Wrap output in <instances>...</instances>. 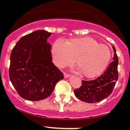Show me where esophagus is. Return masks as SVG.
<instances>
[{
  "label": "esophagus",
  "instance_id": "esophagus-1",
  "mask_svg": "<svg viewBox=\"0 0 130 130\" xmlns=\"http://www.w3.org/2000/svg\"><path fill=\"white\" fill-rule=\"evenodd\" d=\"M69 76H70V75L68 74L64 73V78H68L69 77Z\"/></svg>",
  "mask_w": 130,
  "mask_h": 130
}]
</instances>
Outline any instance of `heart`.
<instances>
[{"instance_id": "obj_1", "label": "heart", "mask_w": 130, "mask_h": 130, "mask_svg": "<svg viewBox=\"0 0 130 130\" xmlns=\"http://www.w3.org/2000/svg\"><path fill=\"white\" fill-rule=\"evenodd\" d=\"M52 56L54 63L59 68L72 63L76 58L78 70L87 77H93L106 69L111 54L107 46L86 37L69 41L58 39L53 45Z\"/></svg>"}]
</instances>
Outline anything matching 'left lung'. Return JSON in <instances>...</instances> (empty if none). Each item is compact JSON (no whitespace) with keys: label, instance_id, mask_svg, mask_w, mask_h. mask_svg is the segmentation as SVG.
<instances>
[{"label":"left lung","instance_id":"left-lung-1","mask_svg":"<svg viewBox=\"0 0 130 130\" xmlns=\"http://www.w3.org/2000/svg\"><path fill=\"white\" fill-rule=\"evenodd\" d=\"M113 61L104 73L95 80H82V86L74 90L75 95L81 101L96 103L107 98L112 92L118 78V59L114 46Z\"/></svg>","mask_w":130,"mask_h":130}]
</instances>
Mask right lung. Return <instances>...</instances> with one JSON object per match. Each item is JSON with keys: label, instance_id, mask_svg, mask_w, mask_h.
<instances>
[{"label": "right lung", "instance_id": "1", "mask_svg": "<svg viewBox=\"0 0 130 130\" xmlns=\"http://www.w3.org/2000/svg\"><path fill=\"white\" fill-rule=\"evenodd\" d=\"M51 33L37 30L22 37L10 55L9 77L22 98L38 101L49 97L62 72L52 62Z\"/></svg>", "mask_w": 130, "mask_h": 130}]
</instances>
